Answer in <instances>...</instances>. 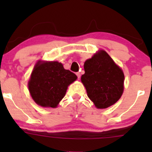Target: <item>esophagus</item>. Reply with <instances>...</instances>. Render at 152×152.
I'll use <instances>...</instances> for the list:
<instances>
[{"mask_svg":"<svg viewBox=\"0 0 152 152\" xmlns=\"http://www.w3.org/2000/svg\"><path fill=\"white\" fill-rule=\"evenodd\" d=\"M76 76H77V77H78V79H79V78L81 77V73H79V72H78V73H76Z\"/></svg>","mask_w":152,"mask_h":152,"instance_id":"obj_1","label":"esophagus"}]
</instances>
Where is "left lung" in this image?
I'll list each match as a JSON object with an SVG mask.
<instances>
[{
  "mask_svg": "<svg viewBox=\"0 0 152 152\" xmlns=\"http://www.w3.org/2000/svg\"><path fill=\"white\" fill-rule=\"evenodd\" d=\"M81 78L89 99L99 109H105L119 100L124 91V75L110 55L100 50L84 65Z\"/></svg>",
  "mask_w": 152,
  "mask_h": 152,
  "instance_id": "obj_1",
  "label": "left lung"
}]
</instances>
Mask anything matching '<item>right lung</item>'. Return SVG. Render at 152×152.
<instances>
[{"mask_svg": "<svg viewBox=\"0 0 152 152\" xmlns=\"http://www.w3.org/2000/svg\"><path fill=\"white\" fill-rule=\"evenodd\" d=\"M77 79L58 62H38L28 82L32 99L38 105L56 107L65 96L67 87Z\"/></svg>", "mask_w": 152, "mask_h": 152, "instance_id": "obj_1", "label": "right lung"}]
</instances>
